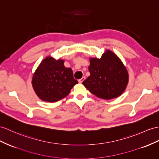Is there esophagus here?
Instances as JSON below:
<instances>
[{
  "label": "esophagus",
  "mask_w": 159,
  "mask_h": 159,
  "mask_svg": "<svg viewBox=\"0 0 159 159\" xmlns=\"http://www.w3.org/2000/svg\"><path fill=\"white\" fill-rule=\"evenodd\" d=\"M85 79V77L84 76H83V78H81L80 79H79V83H82L83 82V81H84V80Z\"/></svg>",
  "instance_id": "esophagus-1"
}]
</instances>
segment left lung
<instances>
[{
    "label": "left lung",
    "instance_id": "obj_1",
    "mask_svg": "<svg viewBox=\"0 0 159 159\" xmlns=\"http://www.w3.org/2000/svg\"><path fill=\"white\" fill-rule=\"evenodd\" d=\"M90 76L83 84L93 95L101 99H111L120 96L128 83L129 75L121 60L107 50L101 58H91Z\"/></svg>",
    "mask_w": 159,
    "mask_h": 159
}]
</instances>
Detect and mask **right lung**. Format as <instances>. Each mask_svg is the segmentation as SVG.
I'll list each match as a JSON object with an SVG mask.
<instances>
[{"instance_id": "1", "label": "right lung", "mask_w": 159, "mask_h": 159, "mask_svg": "<svg viewBox=\"0 0 159 159\" xmlns=\"http://www.w3.org/2000/svg\"><path fill=\"white\" fill-rule=\"evenodd\" d=\"M64 60L52 56L45 58L32 77V86L40 99L56 102L66 97L78 81L74 79L70 68L64 65Z\"/></svg>"}]
</instances>
